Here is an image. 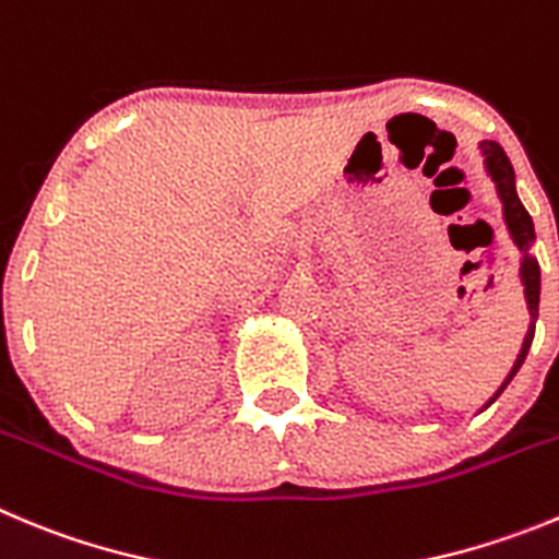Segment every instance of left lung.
Listing matches in <instances>:
<instances>
[{"label":"left lung","mask_w":559,"mask_h":559,"mask_svg":"<svg viewBox=\"0 0 559 559\" xmlns=\"http://www.w3.org/2000/svg\"><path fill=\"white\" fill-rule=\"evenodd\" d=\"M483 155H485V166H488L490 179L496 182V191H499L501 204H504L507 229H510L515 246H519L521 254H524V260H521V283H524V296H526V307H530V316L532 319H537V301H540V265H537V260L530 254V246H532V240H535V227H532L530 213H526V207L521 204L519 193H515V171H513V163H510V157L504 155V150H501L496 141H483ZM532 337H535V324H532L530 332H526L524 346H521L519 360H515L513 371L507 373V380L501 382V388L496 391V396L490 399V402H496V399H499V393L507 388V382L513 380L515 373H519L521 362L526 360V352H530V346H532Z\"/></svg>","instance_id":"left-lung-1"}]
</instances>
